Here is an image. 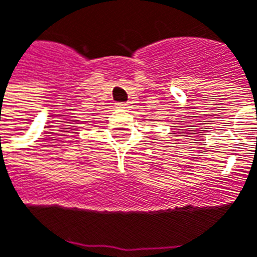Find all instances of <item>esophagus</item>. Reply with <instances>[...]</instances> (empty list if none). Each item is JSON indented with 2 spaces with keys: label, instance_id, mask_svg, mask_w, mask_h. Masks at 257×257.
Segmentation results:
<instances>
[{
  "label": "esophagus",
  "instance_id": "34e87169",
  "mask_svg": "<svg viewBox=\"0 0 257 257\" xmlns=\"http://www.w3.org/2000/svg\"><path fill=\"white\" fill-rule=\"evenodd\" d=\"M118 108H123L125 109V108H129V105L126 102H121V104H118Z\"/></svg>",
  "mask_w": 257,
  "mask_h": 257
}]
</instances>
